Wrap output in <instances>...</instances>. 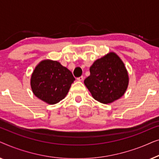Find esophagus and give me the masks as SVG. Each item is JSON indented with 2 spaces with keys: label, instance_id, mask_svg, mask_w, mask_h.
<instances>
[{
  "label": "esophagus",
  "instance_id": "obj_1",
  "mask_svg": "<svg viewBox=\"0 0 159 159\" xmlns=\"http://www.w3.org/2000/svg\"><path fill=\"white\" fill-rule=\"evenodd\" d=\"M83 79H84V77H82V76H81V77H78L77 78V81H82V80H83Z\"/></svg>",
  "mask_w": 159,
  "mask_h": 159
}]
</instances>
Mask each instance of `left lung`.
<instances>
[{"instance_id":"1","label":"left lung","mask_w":159,"mask_h":159,"mask_svg":"<svg viewBox=\"0 0 159 159\" xmlns=\"http://www.w3.org/2000/svg\"><path fill=\"white\" fill-rule=\"evenodd\" d=\"M84 83L93 98L100 103H113L123 96L129 84L127 69L119 56L110 52L95 61Z\"/></svg>"}]
</instances>
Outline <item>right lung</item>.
Here are the masks:
<instances>
[{"mask_svg": "<svg viewBox=\"0 0 159 159\" xmlns=\"http://www.w3.org/2000/svg\"><path fill=\"white\" fill-rule=\"evenodd\" d=\"M75 79L57 61L45 59L34 68L30 79L32 93L48 104H56L66 97Z\"/></svg>", "mask_w": 159, "mask_h": 159, "instance_id": "add662e5", "label": "right lung"}]
</instances>
